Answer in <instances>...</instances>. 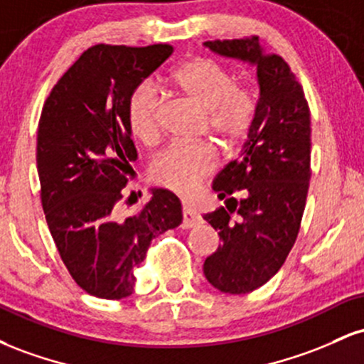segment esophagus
Returning a JSON list of instances; mask_svg holds the SVG:
<instances>
[{
	"label": "esophagus",
	"instance_id": "34e87169",
	"mask_svg": "<svg viewBox=\"0 0 364 364\" xmlns=\"http://www.w3.org/2000/svg\"><path fill=\"white\" fill-rule=\"evenodd\" d=\"M202 223V217H200L198 212L195 210V208L188 207V205H183V223H181V228L183 229H190L193 228V225Z\"/></svg>",
	"mask_w": 364,
	"mask_h": 364
}]
</instances>
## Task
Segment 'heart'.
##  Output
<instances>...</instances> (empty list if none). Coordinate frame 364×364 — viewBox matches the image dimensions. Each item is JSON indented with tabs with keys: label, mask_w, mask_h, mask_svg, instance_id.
<instances>
[{
	"label": "heart",
	"mask_w": 364,
	"mask_h": 364,
	"mask_svg": "<svg viewBox=\"0 0 364 364\" xmlns=\"http://www.w3.org/2000/svg\"><path fill=\"white\" fill-rule=\"evenodd\" d=\"M164 85L203 111L207 132L225 147H236L252 132L258 112V94L250 85H236V75L219 63L193 58L183 61L166 77ZM159 104L149 85L132 92L127 106L129 133L140 144L159 139ZM215 156L208 145L171 147L156 157L150 174L159 185L190 196L214 169Z\"/></svg>",
	"instance_id": "1"
}]
</instances>
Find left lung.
<instances>
[{
	"label": "left lung",
	"mask_w": 364,
	"mask_h": 364,
	"mask_svg": "<svg viewBox=\"0 0 364 364\" xmlns=\"http://www.w3.org/2000/svg\"><path fill=\"white\" fill-rule=\"evenodd\" d=\"M205 46L257 65L260 85L248 140L214 181L225 207L203 215L220 237L203 263L207 281L228 294H246L279 272L298 237L311 176L310 107L289 65L263 51L257 36Z\"/></svg>",
	"instance_id": "8db88e82"
}]
</instances>
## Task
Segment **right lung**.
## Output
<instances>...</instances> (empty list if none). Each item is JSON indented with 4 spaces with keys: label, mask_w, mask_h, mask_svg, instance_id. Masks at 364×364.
Masks as SVG:
<instances>
[{
    "label": "right lung",
    "mask_w": 364,
    "mask_h": 364,
    "mask_svg": "<svg viewBox=\"0 0 364 364\" xmlns=\"http://www.w3.org/2000/svg\"><path fill=\"white\" fill-rule=\"evenodd\" d=\"M171 53L169 44L92 46L41 112L37 171L46 223L73 281L95 298H128L150 241L183 220L179 198L162 188L136 214L124 217L118 207L136 159L128 99Z\"/></svg>",
    "instance_id": "1"
}]
</instances>
